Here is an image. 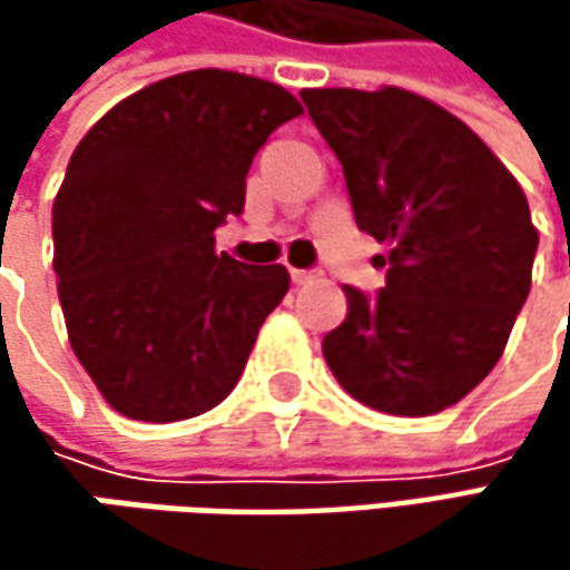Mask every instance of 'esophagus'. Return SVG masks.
<instances>
[{
    "mask_svg": "<svg viewBox=\"0 0 570 570\" xmlns=\"http://www.w3.org/2000/svg\"><path fill=\"white\" fill-rule=\"evenodd\" d=\"M314 278H317L314 269H292V282H295V285H311Z\"/></svg>",
    "mask_w": 570,
    "mask_h": 570,
    "instance_id": "34e87169",
    "label": "esophagus"
}]
</instances>
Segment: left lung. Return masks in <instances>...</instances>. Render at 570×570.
I'll list each match as a JSON object with an SVG mask.
<instances>
[{
	"instance_id": "8db88e82",
	"label": "left lung",
	"mask_w": 570,
	"mask_h": 570,
	"mask_svg": "<svg viewBox=\"0 0 570 570\" xmlns=\"http://www.w3.org/2000/svg\"><path fill=\"white\" fill-rule=\"evenodd\" d=\"M358 228L390 247L386 285H345L323 336L345 393L390 415H434L492 371L530 295L539 234L514 174L470 126L403 88H307Z\"/></svg>"
}]
</instances>
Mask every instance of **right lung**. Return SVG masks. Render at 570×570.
<instances>
[{
    "label": "right lung",
    "instance_id": "add662e5",
    "mask_svg": "<svg viewBox=\"0 0 570 570\" xmlns=\"http://www.w3.org/2000/svg\"><path fill=\"white\" fill-rule=\"evenodd\" d=\"M301 104L263 78L196 69L107 110L53 203V269L72 352L136 422H180L240 381L285 266L215 253L244 212L253 155Z\"/></svg>",
    "mask_w": 570,
    "mask_h": 570
}]
</instances>
